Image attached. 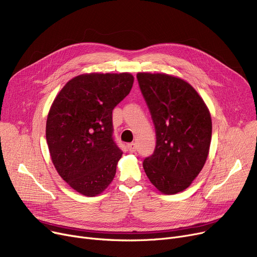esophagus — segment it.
Returning <instances> with one entry per match:
<instances>
[{"label":"esophagus","instance_id":"34e87169","mask_svg":"<svg viewBox=\"0 0 257 257\" xmlns=\"http://www.w3.org/2000/svg\"><path fill=\"white\" fill-rule=\"evenodd\" d=\"M128 150L131 152V153H134L137 151V145L134 143H131V144H128Z\"/></svg>","mask_w":257,"mask_h":257}]
</instances>
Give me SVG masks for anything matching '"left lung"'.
I'll return each mask as SVG.
<instances>
[{
	"instance_id": "1",
	"label": "left lung",
	"mask_w": 257,
	"mask_h": 257,
	"mask_svg": "<svg viewBox=\"0 0 257 257\" xmlns=\"http://www.w3.org/2000/svg\"><path fill=\"white\" fill-rule=\"evenodd\" d=\"M137 78L156 132L154 153L143 164L146 175L160 193L183 192L206 163L210 112L196 89L181 78L163 73H139Z\"/></svg>"
}]
</instances>
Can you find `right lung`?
Masks as SVG:
<instances>
[{"label": "right lung", "mask_w": 257, "mask_h": 257, "mask_svg": "<svg viewBox=\"0 0 257 257\" xmlns=\"http://www.w3.org/2000/svg\"><path fill=\"white\" fill-rule=\"evenodd\" d=\"M130 73L74 77L58 92L46 138L60 177L79 194L98 196L111 183L121 150L112 138V110L130 92Z\"/></svg>", "instance_id": "obj_1"}]
</instances>
